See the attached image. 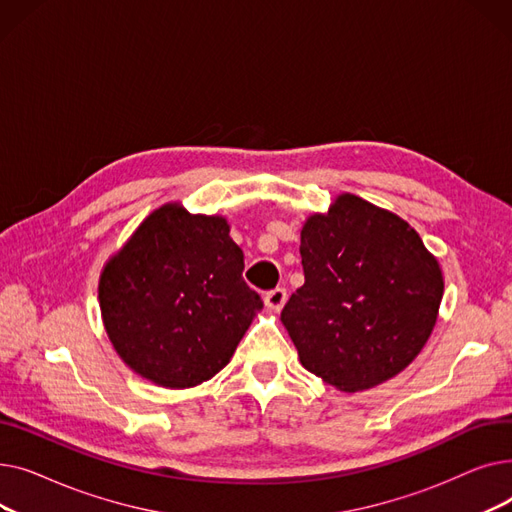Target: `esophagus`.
<instances>
[{
	"label": "esophagus",
	"instance_id": "1",
	"mask_svg": "<svg viewBox=\"0 0 512 512\" xmlns=\"http://www.w3.org/2000/svg\"><path fill=\"white\" fill-rule=\"evenodd\" d=\"M286 299H288V294H286L284 288H274V290H270V292H267L265 297H263L265 307L270 309V311H280V309L284 307Z\"/></svg>",
	"mask_w": 512,
	"mask_h": 512
}]
</instances>
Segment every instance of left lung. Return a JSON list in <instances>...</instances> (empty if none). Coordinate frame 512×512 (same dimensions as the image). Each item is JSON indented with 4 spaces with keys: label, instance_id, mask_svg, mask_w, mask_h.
Returning <instances> with one entry per match:
<instances>
[{
    "label": "left lung",
    "instance_id": "left-lung-1",
    "mask_svg": "<svg viewBox=\"0 0 512 512\" xmlns=\"http://www.w3.org/2000/svg\"><path fill=\"white\" fill-rule=\"evenodd\" d=\"M305 284L282 309L303 367L342 392L405 369L432 334L442 270L398 215L351 193L301 230Z\"/></svg>",
    "mask_w": 512,
    "mask_h": 512
}]
</instances>
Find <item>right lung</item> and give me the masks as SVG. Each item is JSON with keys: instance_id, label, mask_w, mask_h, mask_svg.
<instances>
[{"instance_id": "1", "label": "right lung", "mask_w": 512, "mask_h": 512, "mask_svg": "<svg viewBox=\"0 0 512 512\" xmlns=\"http://www.w3.org/2000/svg\"><path fill=\"white\" fill-rule=\"evenodd\" d=\"M220 215L155 209L99 278L103 326L122 361L164 388L224 369L263 301Z\"/></svg>"}]
</instances>
